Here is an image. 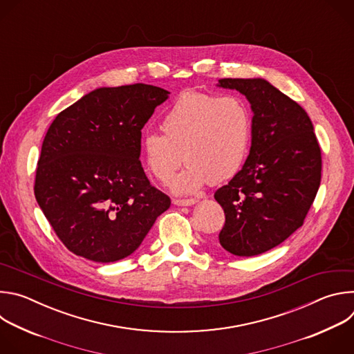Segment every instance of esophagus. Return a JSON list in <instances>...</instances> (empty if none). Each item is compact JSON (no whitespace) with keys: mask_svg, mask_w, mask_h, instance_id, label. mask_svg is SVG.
<instances>
[{"mask_svg":"<svg viewBox=\"0 0 354 354\" xmlns=\"http://www.w3.org/2000/svg\"><path fill=\"white\" fill-rule=\"evenodd\" d=\"M196 198H174L172 203L176 206H192L196 203Z\"/></svg>","mask_w":354,"mask_h":354,"instance_id":"esophagus-1","label":"esophagus"}]
</instances>
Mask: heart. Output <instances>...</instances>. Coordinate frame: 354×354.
I'll list each match as a JSON object with an SVG mask.
<instances>
[{"label": "heart", "mask_w": 354, "mask_h": 354, "mask_svg": "<svg viewBox=\"0 0 354 354\" xmlns=\"http://www.w3.org/2000/svg\"><path fill=\"white\" fill-rule=\"evenodd\" d=\"M250 127V112L241 97L183 91L162 115L164 134H142L141 154L149 174L160 182L169 180L183 157L187 165L171 187L176 193H193L207 182L221 183L239 169Z\"/></svg>", "instance_id": "heart-1"}]
</instances>
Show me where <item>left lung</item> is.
<instances>
[{
	"instance_id": "1",
	"label": "left lung",
	"mask_w": 354,
	"mask_h": 354,
	"mask_svg": "<svg viewBox=\"0 0 354 354\" xmlns=\"http://www.w3.org/2000/svg\"><path fill=\"white\" fill-rule=\"evenodd\" d=\"M250 102L252 145L239 172L214 197L225 214L221 246L255 257L297 231L321 185L322 156L307 112L262 78H223Z\"/></svg>"
}]
</instances>
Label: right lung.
<instances>
[{
  "label": "right lung",
  "mask_w": 354,
  "mask_h": 354,
  "mask_svg": "<svg viewBox=\"0 0 354 354\" xmlns=\"http://www.w3.org/2000/svg\"><path fill=\"white\" fill-rule=\"evenodd\" d=\"M168 91L147 84L99 88L50 124L37 161L35 197L73 254L109 263L140 246L171 198L140 162L141 130Z\"/></svg>",
  "instance_id": "1"
}]
</instances>
